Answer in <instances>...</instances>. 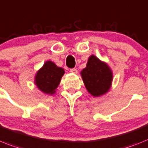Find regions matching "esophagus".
<instances>
[{
  "instance_id": "34e87169",
  "label": "esophagus",
  "mask_w": 148,
  "mask_h": 148,
  "mask_svg": "<svg viewBox=\"0 0 148 148\" xmlns=\"http://www.w3.org/2000/svg\"><path fill=\"white\" fill-rule=\"evenodd\" d=\"M70 71L71 72V73H73V74H77V68H71V69H70Z\"/></svg>"
}]
</instances>
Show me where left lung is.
Wrapping results in <instances>:
<instances>
[{
	"label": "left lung",
	"mask_w": 148,
	"mask_h": 148,
	"mask_svg": "<svg viewBox=\"0 0 148 148\" xmlns=\"http://www.w3.org/2000/svg\"><path fill=\"white\" fill-rule=\"evenodd\" d=\"M86 88L92 95L99 97L109 91L113 80V73L105 62L92 55L86 67L81 71Z\"/></svg>",
	"instance_id": "obj_1"
}]
</instances>
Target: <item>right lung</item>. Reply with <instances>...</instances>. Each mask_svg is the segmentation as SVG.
Wrapping results in <instances>:
<instances>
[{"label": "right lung", "instance_id": "add662e5", "mask_svg": "<svg viewBox=\"0 0 148 148\" xmlns=\"http://www.w3.org/2000/svg\"><path fill=\"white\" fill-rule=\"evenodd\" d=\"M64 74V71L62 68L56 66L51 61H47L37 72L34 83L37 87L43 93L53 95L56 92V89Z\"/></svg>", "mask_w": 148, "mask_h": 148}]
</instances>
